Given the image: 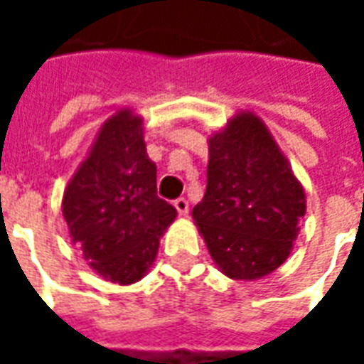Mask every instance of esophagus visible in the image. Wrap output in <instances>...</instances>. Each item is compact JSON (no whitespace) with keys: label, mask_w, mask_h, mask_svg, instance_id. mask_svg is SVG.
I'll return each mask as SVG.
<instances>
[{"label":"esophagus","mask_w":364,"mask_h":364,"mask_svg":"<svg viewBox=\"0 0 364 364\" xmlns=\"http://www.w3.org/2000/svg\"><path fill=\"white\" fill-rule=\"evenodd\" d=\"M173 205L177 208L179 216H187L189 214V203H187V198H177Z\"/></svg>","instance_id":"obj_1"}]
</instances>
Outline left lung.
Returning <instances> with one entry per match:
<instances>
[{
	"label": "left lung",
	"instance_id": "obj_1",
	"mask_svg": "<svg viewBox=\"0 0 364 364\" xmlns=\"http://www.w3.org/2000/svg\"><path fill=\"white\" fill-rule=\"evenodd\" d=\"M304 214V187L255 112H236L208 138L206 193L193 220L226 277L257 281L281 267Z\"/></svg>",
	"mask_w": 364,
	"mask_h": 364
}]
</instances>
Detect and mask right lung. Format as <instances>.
Here are the masks:
<instances>
[{"label":"right lung","mask_w":364,"mask_h":364,"mask_svg":"<svg viewBox=\"0 0 364 364\" xmlns=\"http://www.w3.org/2000/svg\"><path fill=\"white\" fill-rule=\"evenodd\" d=\"M144 119L120 109L105 120L62 198L72 244L105 281L132 284L148 273L177 210L158 197Z\"/></svg>","instance_id":"1"}]
</instances>
